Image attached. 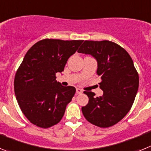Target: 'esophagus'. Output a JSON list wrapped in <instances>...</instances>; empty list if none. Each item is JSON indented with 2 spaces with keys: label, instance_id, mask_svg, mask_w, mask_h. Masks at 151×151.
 <instances>
[{
  "label": "esophagus",
  "instance_id": "esophagus-1",
  "mask_svg": "<svg viewBox=\"0 0 151 151\" xmlns=\"http://www.w3.org/2000/svg\"><path fill=\"white\" fill-rule=\"evenodd\" d=\"M82 92H83V91H82L81 88H76L77 94H81V93H82Z\"/></svg>",
  "mask_w": 151,
  "mask_h": 151
}]
</instances>
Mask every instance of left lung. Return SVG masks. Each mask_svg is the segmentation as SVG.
Listing matches in <instances>:
<instances>
[{
    "mask_svg": "<svg viewBox=\"0 0 151 151\" xmlns=\"http://www.w3.org/2000/svg\"><path fill=\"white\" fill-rule=\"evenodd\" d=\"M78 53L91 54L97 60V73L101 77L102 97L84 91L88 104L82 106L85 118L101 128L113 126L129 113L139 85V76L132 59L126 50L110 41H85Z\"/></svg>",
    "mask_w": 151,
    "mask_h": 151,
    "instance_id": "obj_1",
    "label": "left lung"
}]
</instances>
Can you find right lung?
Returning a JSON list of instances; mask_svg holds the SVG:
<instances>
[{"mask_svg": "<svg viewBox=\"0 0 151 151\" xmlns=\"http://www.w3.org/2000/svg\"><path fill=\"white\" fill-rule=\"evenodd\" d=\"M83 40H41L27 51L14 78V91L25 116L33 125L47 129L62 119L76 93L56 80Z\"/></svg>", "mask_w": 151, "mask_h": 151, "instance_id": "right-lung-1", "label": "right lung"}]
</instances>
